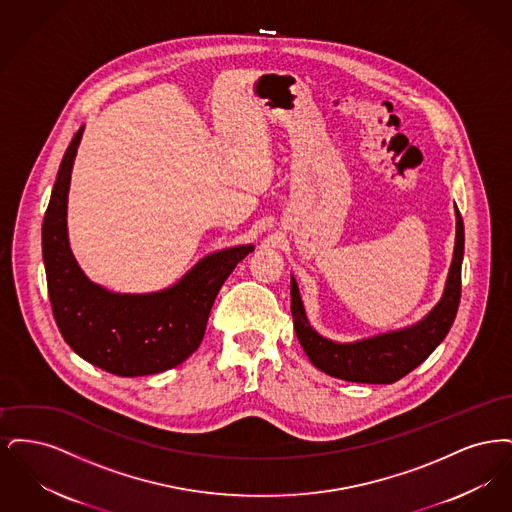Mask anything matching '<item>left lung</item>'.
Wrapping results in <instances>:
<instances>
[{
	"instance_id": "8db88e82",
	"label": "left lung",
	"mask_w": 512,
	"mask_h": 512,
	"mask_svg": "<svg viewBox=\"0 0 512 512\" xmlns=\"http://www.w3.org/2000/svg\"><path fill=\"white\" fill-rule=\"evenodd\" d=\"M464 255L463 217L457 209V242L445 292L434 311L416 326L357 343H336L318 336L309 326L292 278V317L297 340L309 361L328 376L357 384H393L426 361L451 330L461 303Z\"/></svg>"
}]
</instances>
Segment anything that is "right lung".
Masks as SVG:
<instances>
[{
	"mask_svg": "<svg viewBox=\"0 0 512 512\" xmlns=\"http://www.w3.org/2000/svg\"><path fill=\"white\" fill-rule=\"evenodd\" d=\"M82 128L67 147L42 224L49 303L61 336L84 361L132 378L184 363L205 336L222 284L253 245L205 257L174 288L147 295L111 293L76 265L67 240V192Z\"/></svg>",
	"mask_w": 512,
	"mask_h": 512,
	"instance_id": "right-lung-1",
	"label": "right lung"
}]
</instances>
